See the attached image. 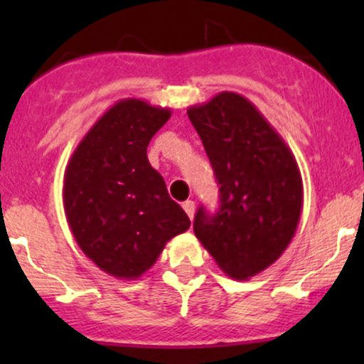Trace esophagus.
Segmentation results:
<instances>
[{
    "mask_svg": "<svg viewBox=\"0 0 364 364\" xmlns=\"http://www.w3.org/2000/svg\"><path fill=\"white\" fill-rule=\"evenodd\" d=\"M183 209H185V213L190 216V220H192L193 215H196V203H193V200H186V203H183Z\"/></svg>",
    "mask_w": 364,
    "mask_h": 364,
    "instance_id": "obj_1",
    "label": "esophagus"
}]
</instances>
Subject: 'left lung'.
<instances>
[{"instance_id":"1","label":"left lung","mask_w":364,"mask_h":364,"mask_svg":"<svg viewBox=\"0 0 364 364\" xmlns=\"http://www.w3.org/2000/svg\"><path fill=\"white\" fill-rule=\"evenodd\" d=\"M186 112L220 185L218 211L199 208L193 232L227 277L248 280L280 259L294 237L303 209L299 167L280 134L241 95L222 91Z\"/></svg>"}]
</instances>
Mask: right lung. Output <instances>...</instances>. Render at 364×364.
Listing matches in <instances>:
<instances>
[{
    "mask_svg": "<svg viewBox=\"0 0 364 364\" xmlns=\"http://www.w3.org/2000/svg\"><path fill=\"white\" fill-rule=\"evenodd\" d=\"M171 109L139 98L116 102L90 128L63 179L68 227L87 259L121 280L142 277L167 241L190 227L146 149Z\"/></svg>",
    "mask_w": 364,
    "mask_h": 364,
    "instance_id": "obj_1",
    "label": "right lung"
}]
</instances>
